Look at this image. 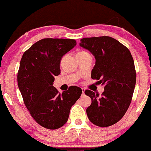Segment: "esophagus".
Segmentation results:
<instances>
[{"label":"esophagus","instance_id":"esophagus-1","mask_svg":"<svg viewBox=\"0 0 151 151\" xmlns=\"http://www.w3.org/2000/svg\"><path fill=\"white\" fill-rule=\"evenodd\" d=\"M81 91H82V95H84L85 88H81Z\"/></svg>","mask_w":151,"mask_h":151}]
</instances>
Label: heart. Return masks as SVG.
Listing matches in <instances>:
<instances>
[{
  "label": "heart",
  "mask_w": 151,
  "mask_h": 151,
  "mask_svg": "<svg viewBox=\"0 0 151 151\" xmlns=\"http://www.w3.org/2000/svg\"><path fill=\"white\" fill-rule=\"evenodd\" d=\"M82 52H86V51H80L79 53H82Z\"/></svg>",
  "instance_id": "obj_1"
}]
</instances>
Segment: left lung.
Masks as SVG:
<instances>
[{
	"instance_id": "left-lung-1",
	"label": "left lung",
	"mask_w": 151,
	"mask_h": 151,
	"mask_svg": "<svg viewBox=\"0 0 151 151\" xmlns=\"http://www.w3.org/2000/svg\"><path fill=\"white\" fill-rule=\"evenodd\" d=\"M80 41V47L95 58L91 78L104 86L101 95L85 91L92 101L87 116L97 126H111L123 117L131 103L136 84L134 60L129 49L113 37H85Z\"/></svg>"
}]
</instances>
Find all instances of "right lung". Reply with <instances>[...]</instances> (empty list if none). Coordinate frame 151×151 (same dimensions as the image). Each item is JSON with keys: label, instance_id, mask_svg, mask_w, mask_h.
<instances>
[{"label": "right lung", "instance_id": "1", "mask_svg": "<svg viewBox=\"0 0 151 151\" xmlns=\"http://www.w3.org/2000/svg\"><path fill=\"white\" fill-rule=\"evenodd\" d=\"M77 45L75 40L45 38L23 54L17 81L30 115L45 128L56 129L68 121L72 106L81 95L79 87L70 86L62 93L53 86L60 73L62 57Z\"/></svg>", "mask_w": 151, "mask_h": 151}]
</instances>
